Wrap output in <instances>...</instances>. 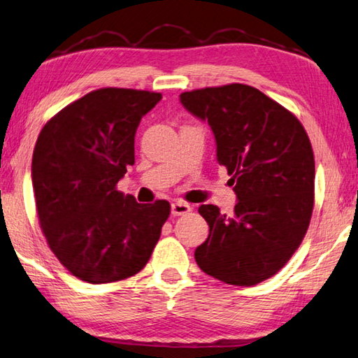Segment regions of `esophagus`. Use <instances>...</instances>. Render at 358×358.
Wrapping results in <instances>:
<instances>
[{"instance_id":"1","label":"esophagus","mask_w":358,"mask_h":358,"mask_svg":"<svg viewBox=\"0 0 358 358\" xmlns=\"http://www.w3.org/2000/svg\"><path fill=\"white\" fill-rule=\"evenodd\" d=\"M191 211V206L183 200H173L171 205V213L173 216H181V214H186Z\"/></svg>"}]
</instances>
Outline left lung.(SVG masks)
Here are the masks:
<instances>
[{
  "label": "left lung",
  "instance_id": "8db88e82",
  "mask_svg": "<svg viewBox=\"0 0 358 358\" xmlns=\"http://www.w3.org/2000/svg\"><path fill=\"white\" fill-rule=\"evenodd\" d=\"M180 103L211 127L238 200L231 216L200 205L210 235L194 257L205 274L253 287L277 274L307 233L315 200L310 139L288 109L245 84L185 92Z\"/></svg>",
  "mask_w": 358,
  "mask_h": 358
}]
</instances>
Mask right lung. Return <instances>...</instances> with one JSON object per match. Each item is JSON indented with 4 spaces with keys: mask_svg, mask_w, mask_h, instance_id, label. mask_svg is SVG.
<instances>
[{
    "mask_svg": "<svg viewBox=\"0 0 358 358\" xmlns=\"http://www.w3.org/2000/svg\"><path fill=\"white\" fill-rule=\"evenodd\" d=\"M161 99L147 90H94L38 134L31 166L38 220L50 249L80 280L138 274L158 243L169 201L142 205L115 185L134 164L141 119Z\"/></svg>",
    "mask_w": 358,
    "mask_h": 358,
    "instance_id": "obj_1",
    "label": "right lung"
}]
</instances>
